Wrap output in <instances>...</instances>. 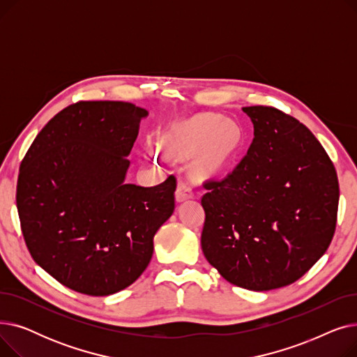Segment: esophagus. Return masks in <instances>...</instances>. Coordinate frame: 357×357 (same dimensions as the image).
<instances>
[{"label":"esophagus","instance_id":"obj_1","mask_svg":"<svg viewBox=\"0 0 357 357\" xmlns=\"http://www.w3.org/2000/svg\"><path fill=\"white\" fill-rule=\"evenodd\" d=\"M194 197V188L192 183L190 181H181L179 186H178V192H176V199L179 202L192 198Z\"/></svg>","mask_w":357,"mask_h":357}]
</instances>
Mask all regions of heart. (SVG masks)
<instances>
[{"label": "heart", "instance_id": "heart-1", "mask_svg": "<svg viewBox=\"0 0 357 357\" xmlns=\"http://www.w3.org/2000/svg\"><path fill=\"white\" fill-rule=\"evenodd\" d=\"M217 120L215 119H207V120H201L195 124L194 128V137L197 140H204L211 136L214 126H215ZM237 144V140L234 139L233 133L230 130H222L220 133L215 135L214 142H213V155L215 159L221 160L226 159Z\"/></svg>", "mask_w": 357, "mask_h": 357}]
</instances>
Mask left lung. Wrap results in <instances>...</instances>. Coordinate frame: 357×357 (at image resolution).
<instances>
[{"label": "left lung", "instance_id": "1", "mask_svg": "<svg viewBox=\"0 0 357 357\" xmlns=\"http://www.w3.org/2000/svg\"><path fill=\"white\" fill-rule=\"evenodd\" d=\"M255 127L248 155L204 182V256L230 284L271 291L294 284L328 249L339 179L321 143L273 107H243Z\"/></svg>", "mask_w": 357, "mask_h": 357}]
</instances>
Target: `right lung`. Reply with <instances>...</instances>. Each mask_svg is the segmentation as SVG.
I'll use <instances>...</instances> for the list:
<instances>
[{"label": "right lung", "instance_id": "1", "mask_svg": "<svg viewBox=\"0 0 357 357\" xmlns=\"http://www.w3.org/2000/svg\"><path fill=\"white\" fill-rule=\"evenodd\" d=\"M144 108L79 101L58 112L20 165L17 210L37 265L77 292L116 294L144 272L175 210L176 178L126 183Z\"/></svg>", "mask_w": 357, "mask_h": 357}]
</instances>
